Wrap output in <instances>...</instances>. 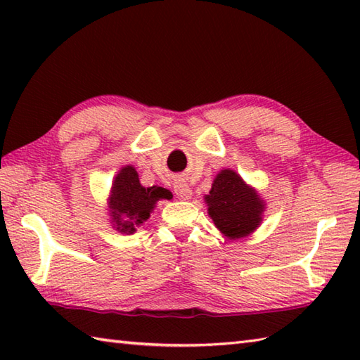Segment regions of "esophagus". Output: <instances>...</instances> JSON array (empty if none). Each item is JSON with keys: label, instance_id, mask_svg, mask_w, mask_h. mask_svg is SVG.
I'll use <instances>...</instances> for the list:
<instances>
[{"label": "esophagus", "instance_id": "esophagus-1", "mask_svg": "<svg viewBox=\"0 0 360 360\" xmlns=\"http://www.w3.org/2000/svg\"><path fill=\"white\" fill-rule=\"evenodd\" d=\"M174 195L179 198L182 201H188L192 200V190L184 182H176L174 184Z\"/></svg>", "mask_w": 360, "mask_h": 360}]
</instances>
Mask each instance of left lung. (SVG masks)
Instances as JSON below:
<instances>
[{
	"label": "left lung",
	"mask_w": 360,
	"mask_h": 360,
	"mask_svg": "<svg viewBox=\"0 0 360 360\" xmlns=\"http://www.w3.org/2000/svg\"><path fill=\"white\" fill-rule=\"evenodd\" d=\"M204 200L213 223L229 240L248 236L262 224L264 201L254 187L229 168L217 174Z\"/></svg>",
	"instance_id": "8db88e82"
}]
</instances>
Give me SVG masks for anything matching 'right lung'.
<instances>
[{"mask_svg": "<svg viewBox=\"0 0 360 360\" xmlns=\"http://www.w3.org/2000/svg\"><path fill=\"white\" fill-rule=\"evenodd\" d=\"M167 188L143 187L133 165H127L112 181L110 195V217L116 231L125 235L136 232V227L150 218V213L160 200H172Z\"/></svg>", "mask_w": 360, "mask_h": 360, "instance_id": "obj_1", "label": "right lung"}]
</instances>
